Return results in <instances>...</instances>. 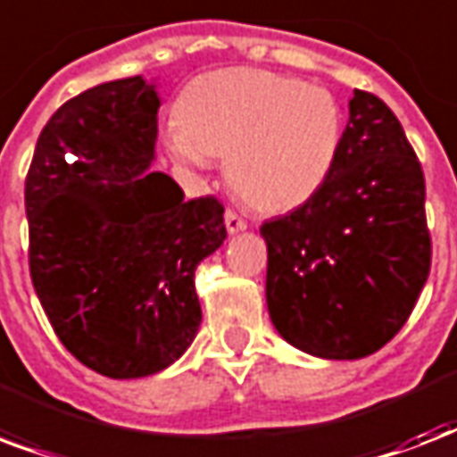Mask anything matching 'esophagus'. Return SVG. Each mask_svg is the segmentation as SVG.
Returning a JSON list of instances; mask_svg holds the SVG:
<instances>
[{"mask_svg":"<svg viewBox=\"0 0 457 457\" xmlns=\"http://www.w3.org/2000/svg\"><path fill=\"white\" fill-rule=\"evenodd\" d=\"M225 228H228L229 235H235V232H242V229H246V220H244V218H239L235 211H228V213H225Z\"/></svg>","mask_w":457,"mask_h":457,"instance_id":"esophagus-1","label":"esophagus"}]
</instances>
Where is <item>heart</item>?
I'll return each instance as SVG.
<instances>
[{
	"label": "heart",
	"instance_id": "obj_1",
	"mask_svg": "<svg viewBox=\"0 0 457 457\" xmlns=\"http://www.w3.org/2000/svg\"><path fill=\"white\" fill-rule=\"evenodd\" d=\"M167 136L174 160L205 167L225 158L237 196L261 213H287L328 182L343 145V110L321 86L266 69L198 76L177 103Z\"/></svg>",
	"mask_w": 457,
	"mask_h": 457
}]
</instances>
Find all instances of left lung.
Here are the masks:
<instances>
[{"label":"left lung","mask_w":457,"mask_h":457,"mask_svg":"<svg viewBox=\"0 0 457 457\" xmlns=\"http://www.w3.org/2000/svg\"><path fill=\"white\" fill-rule=\"evenodd\" d=\"M261 235L268 312L287 343L360 360L395 337L429 278L431 235L422 165L381 97L354 90L328 182Z\"/></svg>","instance_id":"left-lung-1"}]
</instances>
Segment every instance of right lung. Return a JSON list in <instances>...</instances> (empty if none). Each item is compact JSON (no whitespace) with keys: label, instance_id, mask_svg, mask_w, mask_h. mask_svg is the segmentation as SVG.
Returning a JSON list of instances; mask_svg holds the SVG:
<instances>
[{"label":"right lung","instance_id":"obj_1","mask_svg":"<svg viewBox=\"0 0 457 457\" xmlns=\"http://www.w3.org/2000/svg\"><path fill=\"white\" fill-rule=\"evenodd\" d=\"M160 97L141 76L66 100L26 174L28 266L52 328L97 374L179 360L201 323L194 270L225 242V205L151 172Z\"/></svg>","mask_w":457,"mask_h":457}]
</instances>
